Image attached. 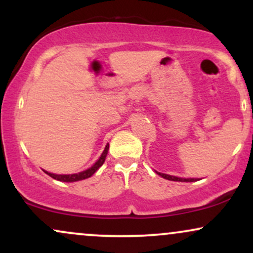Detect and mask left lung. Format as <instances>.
Segmentation results:
<instances>
[{"mask_svg":"<svg viewBox=\"0 0 253 253\" xmlns=\"http://www.w3.org/2000/svg\"><path fill=\"white\" fill-rule=\"evenodd\" d=\"M159 176H162L165 179H169V181H176V182H195L197 181L196 178H181V177H176V176H170L167 175V173H161L157 172Z\"/></svg>","mask_w":253,"mask_h":253,"instance_id":"1","label":"left lung"}]
</instances>
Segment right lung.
<instances>
[{
    "label": "right lung",
    "instance_id": "1",
    "mask_svg": "<svg viewBox=\"0 0 253 253\" xmlns=\"http://www.w3.org/2000/svg\"><path fill=\"white\" fill-rule=\"evenodd\" d=\"M108 150H109V144H107L106 149H104L102 155H101L100 158H98V161L96 162V163L92 165L91 168H89L88 170H84L80 173H74V175H56V173L47 172V171H45V172L47 173L48 176H51L52 178L57 179V181H62V182H77V181H81V179L89 178L90 176H92L95 172H96V171L98 170V168L102 167L104 161H106V157H107V153H108Z\"/></svg>",
    "mask_w": 253,
    "mask_h": 253
}]
</instances>
